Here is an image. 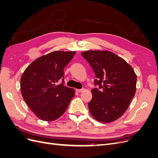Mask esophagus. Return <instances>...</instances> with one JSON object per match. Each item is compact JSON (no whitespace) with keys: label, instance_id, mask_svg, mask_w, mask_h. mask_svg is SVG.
<instances>
[{"label":"esophagus","instance_id":"34e87169","mask_svg":"<svg viewBox=\"0 0 158 158\" xmlns=\"http://www.w3.org/2000/svg\"><path fill=\"white\" fill-rule=\"evenodd\" d=\"M84 90V88H82V89H76V92H83Z\"/></svg>","mask_w":158,"mask_h":158}]
</instances>
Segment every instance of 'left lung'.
<instances>
[{"label":"left lung","mask_w":158,"mask_h":158,"mask_svg":"<svg viewBox=\"0 0 158 158\" xmlns=\"http://www.w3.org/2000/svg\"><path fill=\"white\" fill-rule=\"evenodd\" d=\"M95 74L89 111L97 121L111 123L121 117L135 96L136 75L132 66L112 52L87 51L81 53Z\"/></svg>","instance_id":"obj_1"}]
</instances>
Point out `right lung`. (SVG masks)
Listing matches in <instances>:
<instances>
[{
  "instance_id": "right-lung-1",
  "label": "right lung",
  "mask_w": 158,
  "mask_h": 158,
  "mask_svg": "<svg viewBox=\"0 0 158 158\" xmlns=\"http://www.w3.org/2000/svg\"><path fill=\"white\" fill-rule=\"evenodd\" d=\"M76 51H56L41 56L27 66L21 77L20 89L25 102L43 121L59 118L74 96L73 88L64 85V69ZM62 80L60 85L57 84Z\"/></svg>"
}]
</instances>
